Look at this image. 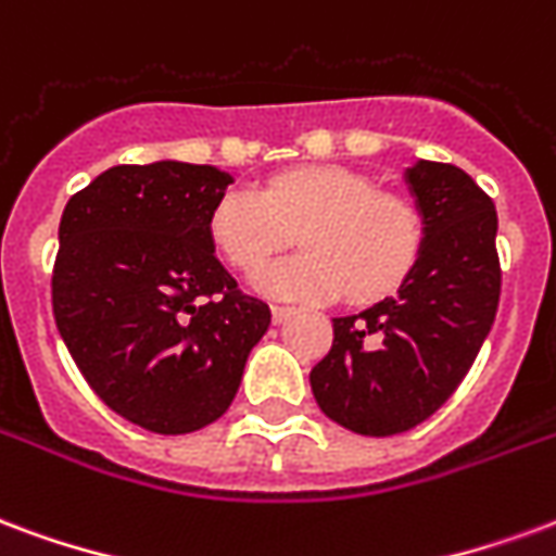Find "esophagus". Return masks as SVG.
I'll use <instances>...</instances> for the list:
<instances>
[{"label":"esophagus","mask_w":556,"mask_h":556,"mask_svg":"<svg viewBox=\"0 0 556 556\" xmlns=\"http://www.w3.org/2000/svg\"><path fill=\"white\" fill-rule=\"evenodd\" d=\"M293 314H295V307L273 305V323H278V326H281V323H287V319L293 317Z\"/></svg>","instance_id":"34e87169"}]
</instances>
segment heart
<instances>
[{
  "mask_svg": "<svg viewBox=\"0 0 556 556\" xmlns=\"http://www.w3.org/2000/svg\"><path fill=\"white\" fill-rule=\"evenodd\" d=\"M210 239L239 273H257L295 237L305 251L257 275L266 293L370 302L396 290L420 254V218L403 198L340 165L278 174L261 192L228 189L210 210Z\"/></svg>",
  "mask_w": 556,
  "mask_h": 556,
  "instance_id": "1",
  "label": "heart"
}]
</instances>
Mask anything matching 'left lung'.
<instances>
[{
    "label": "left lung",
    "mask_w": 556,
    "mask_h": 556,
    "mask_svg": "<svg viewBox=\"0 0 556 556\" xmlns=\"http://www.w3.org/2000/svg\"><path fill=\"white\" fill-rule=\"evenodd\" d=\"M424 222L412 273L396 295L334 317V343L311 391L334 424L396 435L435 415L471 370L497 314L501 263L492 198L447 162L406 168Z\"/></svg>",
    "instance_id": "obj_1"
}]
</instances>
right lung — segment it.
Returning <instances> with one entry per match:
<instances>
[{
    "instance_id": "1",
    "label": "right lung",
    "mask_w": 556,
    "mask_h": 556,
    "mask_svg": "<svg viewBox=\"0 0 556 556\" xmlns=\"http://www.w3.org/2000/svg\"><path fill=\"white\" fill-rule=\"evenodd\" d=\"M230 184L213 165H115L62 213L52 269L59 334L94 394L160 435L225 415L273 323L210 239V210Z\"/></svg>"
}]
</instances>
